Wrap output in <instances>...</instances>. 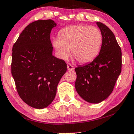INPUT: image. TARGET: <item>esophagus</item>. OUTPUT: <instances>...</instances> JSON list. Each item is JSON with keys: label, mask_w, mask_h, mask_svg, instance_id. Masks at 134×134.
Segmentation results:
<instances>
[{"label": "esophagus", "mask_w": 134, "mask_h": 134, "mask_svg": "<svg viewBox=\"0 0 134 134\" xmlns=\"http://www.w3.org/2000/svg\"><path fill=\"white\" fill-rule=\"evenodd\" d=\"M67 69H68V70H69L71 71L74 69V68L73 67V65H71L70 64H67Z\"/></svg>", "instance_id": "1"}]
</instances>
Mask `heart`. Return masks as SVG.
I'll return each instance as SVG.
<instances>
[{
  "label": "heart",
  "instance_id": "b5f03b06",
  "mask_svg": "<svg viewBox=\"0 0 134 134\" xmlns=\"http://www.w3.org/2000/svg\"><path fill=\"white\" fill-rule=\"evenodd\" d=\"M102 41L103 37L98 29L79 24L59 31L58 37L53 40L52 44L61 58H67L70 48L73 57L84 64L91 62L98 55Z\"/></svg>",
  "mask_w": 134,
  "mask_h": 134
}]
</instances>
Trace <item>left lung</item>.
Here are the masks:
<instances>
[{
  "label": "left lung",
  "mask_w": 134,
  "mask_h": 134,
  "mask_svg": "<svg viewBox=\"0 0 134 134\" xmlns=\"http://www.w3.org/2000/svg\"><path fill=\"white\" fill-rule=\"evenodd\" d=\"M103 42L99 54L92 62L75 68L76 90L84 100L99 103L111 94L122 70V52L114 35L100 22Z\"/></svg>",
  "instance_id": "8db88e82"
}]
</instances>
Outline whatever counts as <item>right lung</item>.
Returning <instances> with one entry per match:
<instances>
[{"mask_svg":"<svg viewBox=\"0 0 134 134\" xmlns=\"http://www.w3.org/2000/svg\"><path fill=\"white\" fill-rule=\"evenodd\" d=\"M52 20H37L25 27L12 48L11 73L22 100L41 109L52 103L67 64L52 55Z\"/></svg>","mask_w":134,"mask_h":134,"instance_id":"add662e5","label":"right lung"}]
</instances>
